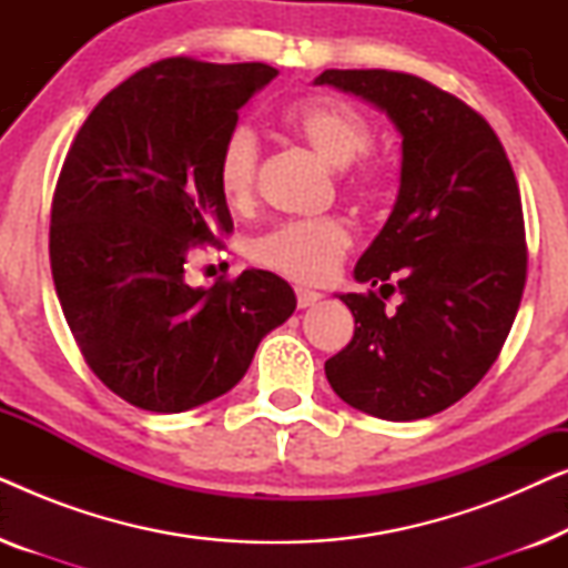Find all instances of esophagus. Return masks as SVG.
Returning a JSON list of instances; mask_svg holds the SVG:
<instances>
[{"instance_id": "1", "label": "esophagus", "mask_w": 568, "mask_h": 568, "mask_svg": "<svg viewBox=\"0 0 568 568\" xmlns=\"http://www.w3.org/2000/svg\"><path fill=\"white\" fill-rule=\"evenodd\" d=\"M321 297H323L321 292H313V290H302V286H300V290H297V307H300V310H305V307H313L315 302L321 300Z\"/></svg>"}]
</instances>
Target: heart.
<instances>
[{"label": "heart", "mask_w": 568, "mask_h": 568, "mask_svg": "<svg viewBox=\"0 0 568 568\" xmlns=\"http://www.w3.org/2000/svg\"><path fill=\"white\" fill-rule=\"evenodd\" d=\"M284 126L302 139L325 165L344 170L364 158L375 144V129L359 108L346 100L315 98L292 105ZM261 144L251 126L230 129L216 158V183L232 209H247L255 199ZM356 196L372 199L379 191V170L364 165L348 183ZM352 247V232L336 216L310 222H286L253 245V258L276 274L302 284H323L336 274Z\"/></svg>", "instance_id": "heart-1"}]
</instances>
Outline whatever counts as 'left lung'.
I'll list each match as a JSON object with an SVG mask.
<instances>
[{
	"instance_id": "8db88e82",
	"label": "left lung",
	"mask_w": 568,
	"mask_h": 568,
	"mask_svg": "<svg viewBox=\"0 0 568 568\" xmlns=\"http://www.w3.org/2000/svg\"><path fill=\"white\" fill-rule=\"evenodd\" d=\"M400 134V189L385 227L356 261V282L402 294H338L354 338L325 362L336 395L387 422L439 414L491 369L525 290L519 189L494 129L449 92L387 69H325Z\"/></svg>"
}]
</instances>
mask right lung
Instances as JSON below:
<instances>
[{"label":"right lung","mask_w":568,"mask_h":568,"mask_svg":"<svg viewBox=\"0 0 568 568\" xmlns=\"http://www.w3.org/2000/svg\"><path fill=\"white\" fill-rule=\"evenodd\" d=\"M276 74L261 61H158L108 92L69 146L51 206L53 284L84 362L131 406L181 414L220 398L297 307L271 271L185 282L193 247L232 232L220 146Z\"/></svg>","instance_id":"1"}]
</instances>
